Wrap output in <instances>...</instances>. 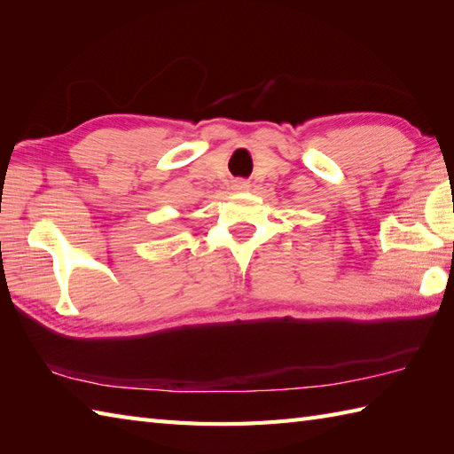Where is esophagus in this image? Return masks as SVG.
I'll return each mask as SVG.
<instances>
[{
  "label": "esophagus",
  "instance_id": "34e87169",
  "mask_svg": "<svg viewBox=\"0 0 454 454\" xmlns=\"http://www.w3.org/2000/svg\"><path fill=\"white\" fill-rule=\"evenodd\" d=\"M232 189L236 192H242V191H247L249 189V183L246 179H234L232 181Z\"/></svg>",
  "mask_w": 454,
  "mask_h": 454
}]
</instances>
